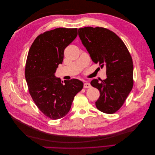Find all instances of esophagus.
Instances as JSON below:
<instances>
[{
  "mask_svg": "<svg viewBox=\"0 0 155 155\" xmlns=\"http://www.w3.org/2000/svg\"><path fill=\"white\" fill-rule=\"evenodd\" d=\"M83 87H84V88H89L91 87V85L90 83H88L87 82H85V83H84Z\"/></svg>",
  "mask_w": 155,
  "mask_h": 155,
  "instance_id": "34e87169",
  "label": "esophagus"
}]
</instances>
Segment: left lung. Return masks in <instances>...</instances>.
<instances>
[{
	"label": "left lung",
	"mask_w": 155,
	"mask_h": 155,
	"mask_svg": "<svg viewBox=\"0 0 155 155\" xmlns=\"http://www.w3.org/2000/svg\"><path fill=\"white\" fill-rule=\"evenodd\" d=\"M78 35L94 63L106 67L107 78L93 79L91 85L100 92L96 102L106 114L118 111L133 87V63L125 43L114 32L102 27L79 28Z\"/></svg>",
	"instance_id": "left-lung-1"
}]
</instances>
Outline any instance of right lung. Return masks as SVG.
<instances>
[{
    "mask_svg": "<svg viewBox=\"0 0 155 155\" xmlns=\"http://www.w3.org/2000/svg\"><path fill=\"white\" fill-rule=\"evenodd\" d=\"M78 35L77 28H58L39 35L27 56L25 78L30 94L43 113L58 120L69 112L74 96L83 87L77 79L64 81L55 72L64 58V50Z\"/></svg>",
    "mask_w": 155,
    "mask_h": 155,
    "instance_id": "right-lung-1",
    "label": "right lung"
}]
</instances>
